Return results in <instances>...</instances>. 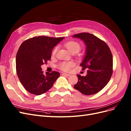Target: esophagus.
<instances>
[{"instance_id": "34e87169", "label": "esophagus", "mask_w": 131, "mask_h": 131, "mask_svg": "<svg viewBox=\"0 0 131 131\" xmlns=\"http://www.w3.org/2000/svg\"><path fill=\"white\" fill-rule=\"evenodd\" d=\"M62 75H65V76H70V74H67V73H63L62 74Z\"/></svg>"}]
</instances>
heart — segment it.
Here are the masks:
<instances>
[{
  "label": "heart",
  "instance_id": "obj_1",
  "mask_svg": "<svg viewBox=\"0 0 131 131\" xmlns=\"http://www.w3.org/2000/svg\"><path fill=\"white\" fill-rule=\"evenodd\" d=\"M65 47L67 48L71 53H77L81 49V46L78 42L74 41H71L66 42L65 44ZM59 47H56L54 48L52 52V55L54 56L57 53ZM75 65V63L73 61H63L60 63L58 66L59 69H60L62 71L65 72H69L71 70V69Z\"/></svg>",
  "mask_w": 131,
  "mask_h": 131
}]
</instances>
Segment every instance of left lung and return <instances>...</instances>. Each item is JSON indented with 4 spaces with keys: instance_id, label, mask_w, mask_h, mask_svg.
<instances>
[{
    "instance_id": "left-lung-1",
    "label": "left lung",
    "mask_w": 131,
    "mask_h": 131,
    "mask_svg": "<svg viewBox=\"0 0 131 131\" xmlns=\"http://www.w3.org/2000/svg\"><path fill=\"white\" fill-rule=\"evenodd\" d=\"M86 45V54L80 66L87 69L86 76L77 74L78 81L75 89L85 95L97 94L107 85L113 73V56L107 44L88 32L75 34Z\"/></svg>"
}]
</instances>
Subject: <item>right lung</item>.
<instances>
[{
  "label": "right lung",
  "mask_w": 131,
  "mask_h": 131,
  "mask_svg": "<svg viewBox=\"0 0 131 131\" xmlns=\"http://www.w3.org/2000/svg\"><path fill=\"white\" fill-rule=\"evenodd\" d=\"M64 38L39 36L24 41L20 46L16 54V72L29 92L35 95L45 93L60 76L57 71L44 74L41 66L47 64L51 58L53 48Z\"/></svg>",
  "instance_id": "1"
}]
</instances>
